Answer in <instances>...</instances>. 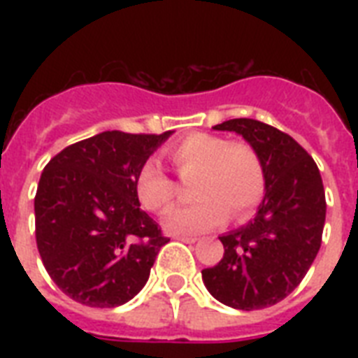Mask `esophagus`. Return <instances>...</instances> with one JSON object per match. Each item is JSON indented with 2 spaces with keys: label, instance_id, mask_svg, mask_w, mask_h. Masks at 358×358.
Listing matches in <instances>:
<instances>
[{
  "label": "esophagus",
  "instance_id": "34e87169",
  "mask_svg": "<svg viewBox=\"0 0 358 358\" xmlns=\"http://www.w3.org/2000/svg\"><path fill=\"white\" fill-rule=\"evenodd\" d=\"M174 239H178V241H184V243H195L196 238L193 236H174Z\"/></svg>",
  "mask_w": 358,
  "mask_h": 358
}]
</instances>
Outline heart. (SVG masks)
Here are the masks:
<instances>
[{
	"instance_id": "1",
	"label": "heart",
	"mask_w": 358,
	"mask_h": 358,
	"mask_svg": "<svg viewBox=\"0 0 358 358\" xmlns=\"http://www.w3.org/2000/svg\"><path fill=\"white\" fill-rule=\"evenodd\" d=\"M169 159L180 178L193 176L196 201L174 208L163 217L171 234H199L224 223L227 215L243 219L256 210L266 191V171L258 152L243 141L215 134L185 135L169 148ZM135 196L146 212H165L176 199V185L159 165L145 163L135 178Z\"/></svg>"
}]
</instances>
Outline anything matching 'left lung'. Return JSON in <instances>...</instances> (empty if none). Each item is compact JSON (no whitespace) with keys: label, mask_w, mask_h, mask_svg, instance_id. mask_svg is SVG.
I'll return each mask as SVG.
<instances>
[{"label":"left lung","mask_w":358,"mask_h":358,"mask_svg":"<svg viewBox=\"0 0 358 358\" xmlns=\"http://www.w3.org/2000/svg\"><path fill=\"white\" fill-rule=\"evenodd\" d=\"M236 131L260 156L266 195L255 219L219 236L224 255L202 269L208 292L238 310H260L294 292L316 258L325 224L320 169L288 134L255 119L213 126Z\"/></svg>","instance_id":"8db88e82"}]
</instances>
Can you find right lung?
I'll return each mask as SVG.
<instances>
[{"label": "right lung", "mask_w": 358, "mask_h": 358, "mask_svg": "<svg viewBox=\"0 0 358 358\" xmlns=\"http://www.w3.org/2000/svg\"><path fill=\"white\" fill-rule=\"evenodd\" d=\"M171 135L102 131L66 146L42 171L36 247L53 282L81 305L113 308L134 299L169 243L139 208L135 178Z\"/></svg>", "instance_id": "1"}]
</instances>
